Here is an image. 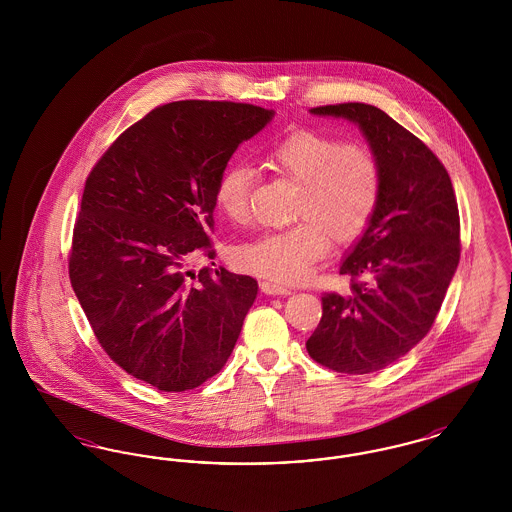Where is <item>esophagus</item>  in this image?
I'll return each mask as SVG.
<instances>
[{
	"label": "esophagus",
	"instance_id": "obj_1",
	"mask_svg": "<svg viewBox=\"0 0 512 512\" xmlns=\"http://www.w3.org/2000/svg\"><path fill=\"white\" fill-rule=\"evenodd\" d=\"M261 292L267 293V295H290L292 290L282 284H276V282H261Z\"/></svg>",
	"mask_w": 512,
	"mask_h": 512
}]
</instances>
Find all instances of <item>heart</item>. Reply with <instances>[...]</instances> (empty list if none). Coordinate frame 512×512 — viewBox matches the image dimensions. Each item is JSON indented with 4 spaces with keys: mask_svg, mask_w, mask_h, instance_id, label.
Here are the masks:
<instances>
[{
    "mask_svg": "<svg viewBox=\"0 0 512 512\" xmlns=\"http://www.w3.org/2000/svg\"><path fill=\"white\" fill-rule=\"evenodd\" d=\"M268 165L299 184L292 228L267 232L240 244L232 257L240 270L276 282L305 280L338 242L355 240L372 219L380 199V171L359 144L315 130H295L268 149ZM253 169L232 163L215 184V205L236 224L249 219Z\"/></svg>",
    "mask_w": 512,
    "mask_h": 512,
    "instance_id": "1",
    "label": "heart"
}]
</instances>
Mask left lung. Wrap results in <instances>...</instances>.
I'll return each instance as SVG.
<instances>
[{
    "label": "left lung",
    "mask_w": 512,
    "mask_h": 512,
    "mask_svg": "<svg viewBox=\"0 0 512 512\" xmlns=\"http://www.w3.org/2000/svg\"><path fill=\"white\" fill-rule=\"evenodd\" d=\"M359 126L380 171L378 207L341 261L353 293H324L309 355L345 374L382 370L432 328L461 257L451 178L438 157L382 109L340 103L311 109Z\"/></svg>",
    "instance_id": "8db88e82"
}]
</instances>
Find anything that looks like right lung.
Here are the masks:
<instances>
[{"instance_id": "right-lung-1", "label": "right lung", "mask_w": 512, "mask_h": 512, "mask_svg": "<svg viewBox=\"0 0 512 512\" xmlns=\"http://www.w3.org/2000/svg\"><path fill=\"white\" fill-rule=\"evenodd\" d=\"M274 111L232 101L153 109L86 180L69 274L105 353L161 391L194 390L228 361L259 286L215 257V184ZM215 265V263H213Z\"/></svg>"}]
</instances>
